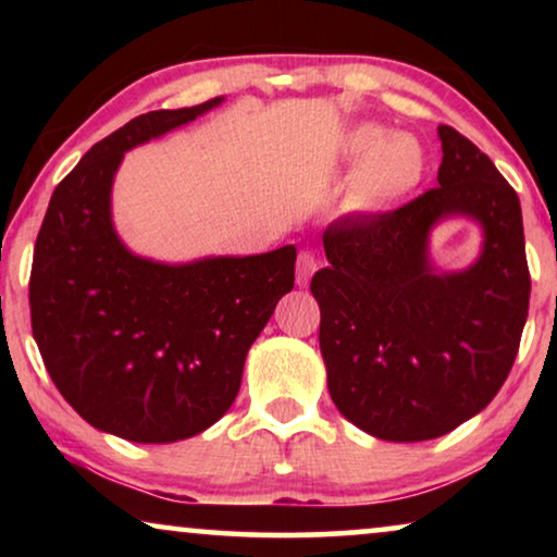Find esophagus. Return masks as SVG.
<instances>
[{
	"label": "esophagus",
	"mask_w": 557,
	"mask_h": 557,
	"mask_svg": "<svg viewBox=\"0 0 557 557\" xmlns=\"http://www.w3.org/2000/svg\"><path fill=\"white\" fill-rule=\"evenodd\" d=\"M319 269V258L314 250H301L299 258H296V284L299 286H309L311 276Z\"/></svg>",
	"instance_id": "obj_1"
}]
</instances>
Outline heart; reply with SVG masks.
Instances as JSON below:
<instances>
[{"label": "heart", "instance_id": "1", "mask_svg": "<svg viewBox=\"0 0 557 557\" xmlns=\"http://www.w3.org/2000/svg\"><path fill=\"white\" fill-rule=\"evenodd\" d=\"M339 154L357 164L349 180V205L360 212H383L408 200L429 174V151L413 134L357 124L342 136Z\"/></svg>", "mask_w": 557, "mask_h": 557}]
</instances>
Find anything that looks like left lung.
<instances>
[{
	"mask_svg": "<svg viewBox=\"0 0 557 557\" xmlns=\"http://www.w3.org/2000/svg\"><path fill=\"white\" fill-rule=\"evenodd\" d=\"M438 187L383 215L334 220L330 265L311 278L334 406L398 444L444 436L490 406L530 307L520 197L467 136L438 126ZM448 216L483 227V250L461 272L430 261L432 227Z\"/></svg>",
	"mask_w": 557,
	"mask_h": 557,
	"instance_id": "8db88e82",
	"label": "left lung"
}]
</instances>
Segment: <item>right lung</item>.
I'll use <instances>...</instances> for the list:
<instances>
[{
  "mask_svg": "<svg viewBox=\"0 0 557 557\" xmlns=\"http://www.w3.org/2000/svg\"><path fill=\"white\" fill-rule=\"evenodd\" d=\"M223 101L149 111L94 144L52 193L35 243L29 314L45 368L83 421L134 444H174L220 421L250 345L294 288V246L162 263L113 227L126 151Z\"/></svg>",
  "mask_w": 557,
  "mask_h": 557,
  "instance_id": "add662e5",
  "label": "right lung"
}]
</instances>
